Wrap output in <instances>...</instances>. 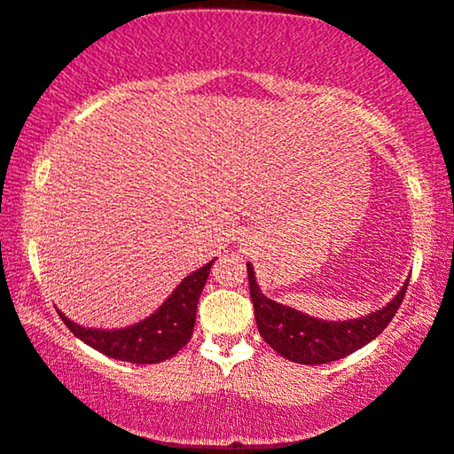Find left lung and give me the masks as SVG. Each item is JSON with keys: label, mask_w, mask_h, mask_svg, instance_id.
<instances>
[{"label": "left lung", "mask_w": 454, "mask_h": 454, "mask_svg": "<svg viewBox=\"0 0 454 454\" xmlns=\"http://www.w3.org/2000/svg\"><path fill=\"white\" fill-rule=\"evenodd\" d=\"M247 281L260 337L285 359L303 365H320L343 359L380 334L399 309L409 278L393 300L376 312L353 320H322L266 297L258 287L254 266L247 262Z\"/></svg>", "instance_id": "left-lung-1"}]
</instances>
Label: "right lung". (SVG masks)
Returning a JSON list of instances; mask_svg holds the SVG:
<instances>
[{
  "instance_id": "obj_1",
  "label": "right lung",
  "mask_w": 454,
  "mask_h": 454,
  "mask_svg": "<svg viewBox=\"0 0 454 454\" xmlns=\"http://www.w3.org/2000/svg\"><path fill=\"white\" fill-rule=\"evenodd\" d=\"M215 260H210L202 269L190 272L151 316L136 325L123 328H89L70 320L59 309L58 314L82 343L103 356L129 364L165 362L192 339L198 300H200Z\"/></svg>"
}]
</instances>
